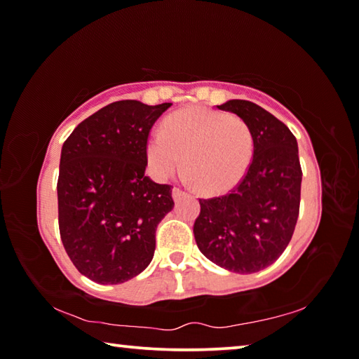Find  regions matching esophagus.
<instances>
[{"label":"esophagus","instance_id":"esophagus-1","mask_svg":"<svg viewBox=\"0 0 359 359\" xmlns=\"http://www.w3.org/2000/svg\"><path fill=\"white\" fill-rule=\"evenodd\" d=\"M185 191H182L180 188H172V199L174 201H177V199H180L182 196H184Z\"/></svg>","mask_w":359,"mask_h":359}]
</instances>
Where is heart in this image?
I'll return each instance as SVG.
<instances>
[{
    "label": "heart",
    "instance_id": "b5f03b06",
    "mask_svg": "<svg viewBox=\"0 0 359 359\" xmlns=\"http://www.w3.org/2000/svg\"><path fill=\"white\" fill-rule=\"evenodd\" d=\"M255 154L250 125L241 117L208 107L179 111L150 135L147 160L158 179L185 171L204 194H222L238 187Z\"/></svg>",
    "mask_w": 359,
    "mask_h": 359
}]
</instances>
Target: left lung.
<instances>
[{
  "label": "left lung",
  "instance_id": "1",
  "mask_svg": "<svg viewBox=\"0 0 359 359\" xmlns=\"http://www.w3.org/2000/svg\"><path fill=\"white\" fill-rule=\"evenodd\" d=\"M218 109L250 125L255 154L233 191L199 199L201 214L193 233L212 263L236 274H253L277 261L294 233L302 180L297 141L287 125L252 101L229 100Z\"/></svg>",
  "mask_w": 359,
  "mask_h": 359
}]
</instances>
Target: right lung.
<instances>
[{"label":"right lung","mask_w":359,"mask_h":359,"mask_svg":"<svg viewBox=\"0 0 359 359\" xmlns=\"http://www.w3.org/2000/svg\"><path fill=\"white\" fill-rule=\"evenodd\" d=\"M168 107L171 102H112L79 123L63 144L60 236L72 264L96 283H123L154 258L156 226L174 201L171 185L145 175L147 137Z\"/></svg>","instance_id":"obj_1"}]
</instances>
